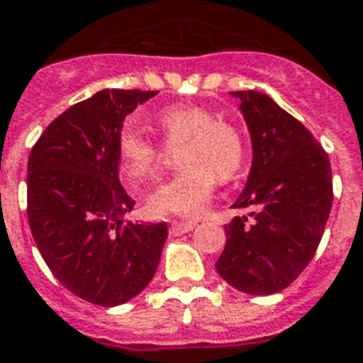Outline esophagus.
Here are the masks:
<instances>
[{
  "mask_svg": "<svg viewBox=\"0 0 363 363\" xmlns=\"http://www.w3.org/2000/svg\"><path fill=\"white\" fill-rule=\"evenodd\" d=\"M194 223H173L169 228L171 236H181V234H186V232L194 230Z\"/></svg>",
  "mask_w": 363,
  "mask_h": 363,
  "instance_id": "obj_1",
  "label": "esophagus"
}]
</instances>
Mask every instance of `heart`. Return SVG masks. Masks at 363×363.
I'll use <instances>...</instances> for the list:
<instances>
[{"instance_id":"obj_1","label":"heart","mask_w":363,"mask_h":363,"mask_svg":"<svg viewBox=\"0 0 363 363\" xmlns=\"http://www.w3.org/2000/svg\"><path fill=\"white\" fill-rule=\"evenodd\" d=\"M165 143L177 150L179 173L160 182L145 200L150 217L196 218L211 200L215 177L228 181L242 169L245 143L234 123L217 120L209 108L177 104L156 118ZM162 148L135 127H125L118 138L121 173L131 186L154 175L162 162Z\"/></svg>"}]
</instances>
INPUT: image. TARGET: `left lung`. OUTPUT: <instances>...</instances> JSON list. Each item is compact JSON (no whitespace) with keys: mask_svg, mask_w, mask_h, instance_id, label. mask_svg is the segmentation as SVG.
Instances as JSON below:
<instances>
[{"mask_svg":"<svg viewBox=\"0 0 363 363\" xmlns=\"http://www.w3.org/2000/svg\"><path fill=\"white\" fill-rule=\"evenodd\" d=\"M253 162L236 209H253L225 226L217 272L238 291L286 289L316 253L333 203L331 165L312 133L259 91H236Z\"/></svg>","mask_w":363,"mask_h":363,"instance_id":"8db88e82","label":"left lung"}]
</instances>
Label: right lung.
Returning a JSON list of instances; mask_svg holds the SVG:
<instances>
[{
    "label": "right lung",
    "instance_id": "add662e5",
    "mask_svg": "<svg viewBox=\"0 0 363 363\" xmlns=\"http://www.w3.org/2000/svg\"><path fill=\"white\" fill-rule=\"evenodd\" d=\"M157 91L102 89L51 121L28 157V223L52 276L76 297L118 306L160 264L167 225L125 220L118 138L127 114Z\"/></svg>",
    "mask_w": 363,
    "mask_h": 363
}]
</instances>
